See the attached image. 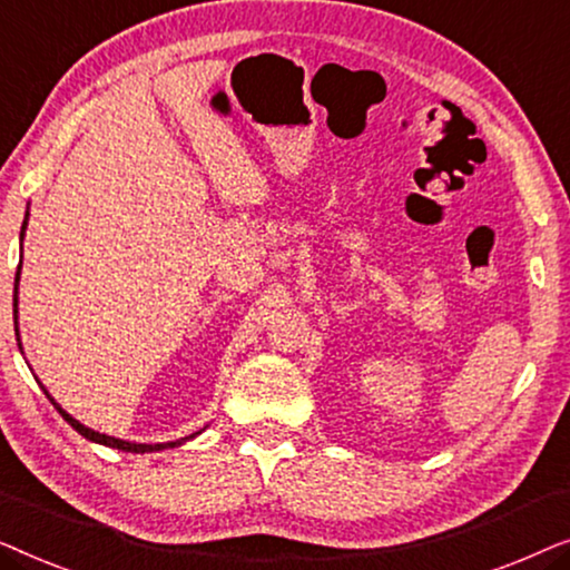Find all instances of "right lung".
<instances>
[{"mask_svg":"<svg viewBox=\"0 0 570 570\" xmlns=\"http://www.w3.org/2000/svg\"><path fill=\"white\" fill-rule=\"evenodd\" d=\"M26 225H28V215H26V223H22V230H26ZM18 279H20V267H18ZM18 279H14V318H18ZM51 400V394H46ZM51 404L53 407L59 410V415L67 420L69 425L75 428L77 433L80 435H85V439L88 441H96V443H104V446H111V449H121V451H131V454H145V451H163V449H174V446H181L184 441H189V439H194V435H199V433H191V435H186V439H181V441H168V443H131V441H121V439H114V435H106V433H96L92 431V428H85L80 420H75L72 415H69V412H65L59 407L57 402L51 400Z\"/></svg>","mask_w":570,"mask_h":570,"instance_id":"add662e5","label":"right lung"}]
</instances>
